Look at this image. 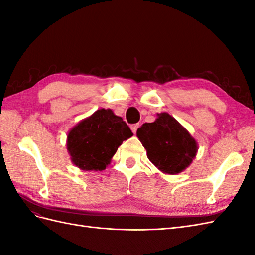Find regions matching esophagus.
Masks as SVG:
<instances>
[{"label":"esophagus","instance_id":"1","mask_svg":"<svg viewBox=\"0 0 255 255\" xmlns=\"http://www.w3.org/2000/svg\"><path fill=\"white\" fill-rule=\"evenodd\" d=\"M138 128H139V123H136V125H132V126H130V129H132V132H133L134 134H136Z\"/></svg>","mask_w":255,"mask_h":255}]
</instances>
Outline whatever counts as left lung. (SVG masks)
<instances>
[{
    "label": "left lung",
    "mask_w": 255,
    "mask_h": 255,
    "mask_svg": "<svg viewBox=\"0 0 255 255\" xmlns=\"http://www.w3.org/2000/svg\"><path fill=\"white\" fill-rule=\"evenodd\" d=\"M137 137L151 163L168 174L185 170L198 151L195 138L167 113L157 114L154 122L143 123L137 129Z\"/></svg>",
    "instance_id": "1"
}]
</instances>
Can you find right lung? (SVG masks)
<instances>
[{
  "label": "right lung",
  "instance_id": "add662e5",
  "mask_svg": "<svg viewBox=\"0 0 255 255\" xmlns=\"http://www.w3.org/2000/svg\"><path fill=\"white\" fill-rule=\"evenodd\" d=\"M133 133L112 110H98L70 129L67 149L72 163L82 170L102 171L123 140Z\"/></svg>",
  "mask_w": 255,
  "mask_h": 255
}]
</instances>
